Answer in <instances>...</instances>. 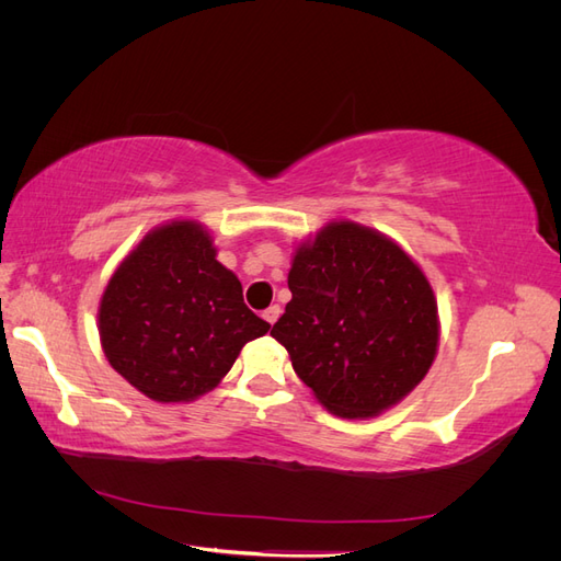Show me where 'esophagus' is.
I'll list each match as a JSON object with an SVG mask.
<instances>
[{
	"label": "esophagus",
	"mask_w": 561,
	"mask_h": 561,
	"mask_svg": "<svg viewBox=\"0 0 561 561\" xmlns=\"http://www.w3.org/2000/svg\"><path fill=\"white\" fill-rule=\"evenodd\" d=\"M278 316H280V307H278V304H274V307H268V309L262 313V318L268 322V325H274V322L278 320Z\"/></svg>",
	"instance_id": "34e87169"
}]
</instances>
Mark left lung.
<instances>
[{
    "label": "left lung",
    "instance_id": "left-lung-1",
    "mask_svg": "<svg viewBox=\"0 0 561 561\" xmlns=\"http://www.w3.org/2000/svg\"><path fill=\"white\" fill-rule=\"evenodd\" d=\"M293 299L271 330L328 412L369 419L428 375L439 344L433 287L386 233L336 219L299 241Z\"/></svg>",
    "mask_w": 561,
    "mask_h": 561
}]
</instances>
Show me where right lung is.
<instances>
[{
    "label": "right lung",
    "instance_id": "1",
    "mask_svg": "<svg viewBox=\"0 0 561 561\" xmlns=\"http://www.w3.org/2000/svg\"><path fill=\"white\" fill-rule=\"evenodd\" d=\"M215 257L206 227L171 219L126 254L100 297L105 358L149 400L175 404L208 393L241 348L271 328Z\"/></svg>",
    "mask_w": 561,
    "mask_h": 561
}]
</instances>
